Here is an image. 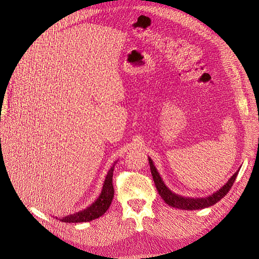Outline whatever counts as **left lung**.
<instances>
[{"mask_svg": "<svg viewBox=\"0 0 259 259\" xmlns=\"http://www.w3.org/2000/svg\"><path fill=\"white\" fill-rule=\"evenodd\" d=\"M149 164H150V170H151V175L152 178L154 180V184L156 187V190H158L159 194L161 195V198L164 200V202L166 204L173 206L175 208H179V209H186V210H193V209H202V208H206L209 207L211 205L216 204L218 201H221L225 195L229 192V190L231 189V187L236 180L239 170L238 169L236 173H234L230 179L227 182L221 189L217 190L216 192H214L213 194H209L208 197H204V198H190V197H183V195H179L175 192L171 191L170 189H168V187L164 184L162 177L160 176L158 169L154 166L153 161L151 160V158H149Z\"/></svg>", "mask_w": 259, "mask_h": 259, "instance_id": "obj_1", "label": "left lung"}]
</instances>
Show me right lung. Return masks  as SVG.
Listing matches in <instances>:
<instances>
[{"label":"right lung","mask_w":259,"mask_h":259,"mask_svg":"<svg viewBox=\"0 0 259 259\" xmlns=\"http://www.w3.org/2000/svg\"><path fill=\"white\" fill-rule=\"evenodd\" d=\"M117 162V161H116ZM116 162L113 163V165L108 170V174L106 175L105 182L103 185V189L99 194V197L94 201L90 206L86 208L74 211V213L64 216L59 218V221L62 223H88L91 221H94L101 215H104L107 209L110 206L113 195H114V189L112 185V176H113V169ZM56 219H58L56 217Z\"/></svg>","instance_id":"right-lung-1"}]
</instances>
